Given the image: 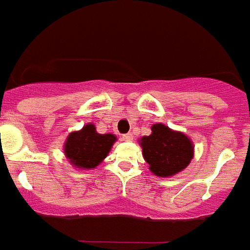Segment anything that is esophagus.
Segmentation results:
<instances>
[{
	"label": "esophagus",
	"instance_id": "obj_1",
	"mask_svg": "<svg viewBox=\"0 0 250 250\" xmlns=\"http://www.w3.org/2000/svg\"><path fill=\"white\" fill-rule=\"evenodd\" d=\"M121 139L125 142H131L133 141V134L131 133H127V134H123L121 135Z\"/></svg>",
	"mask_w": 250,
	"mask_h": 250
}]
</instances>
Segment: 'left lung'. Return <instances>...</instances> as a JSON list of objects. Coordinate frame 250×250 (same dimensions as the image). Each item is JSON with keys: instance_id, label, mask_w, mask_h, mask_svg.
<instances>
[{"instance_id": "8db88e82", "label": "left lung", "mask_w": 250, "mask_h": 250, "mask_svg": "<svg viewBox=\"0 0 250 250\" xmlns=\"http://www.w3.org/2000/svg\"><path fill=\"white\" fill-rule=\"evenodd\" d=\"M143 156L149 169L159 177H170L183 170L193 156V146L188 137L163 124H155L152 134L141 139Z\"/></svg>"}]
</instances>
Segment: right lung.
I'll return each instance as SVG.
<instances>
[{
  "label": "right lung",
  "instance_id": "obj_1",
  "mask_svg": "<svg viewBox=\"0 0 250 250\" xmlns=\"http://www.w3.org/2000/svg\"><path fill=\"white\" fill-rule=\"evenodd\" d=\"M115 141L113 134H98L93 124H87L80 131L68 135L64 153L75 167L91 169L108 155Z\"/></svg>",
  "mask_w": 250,
  "mask_h": 250
}]
</instances>
